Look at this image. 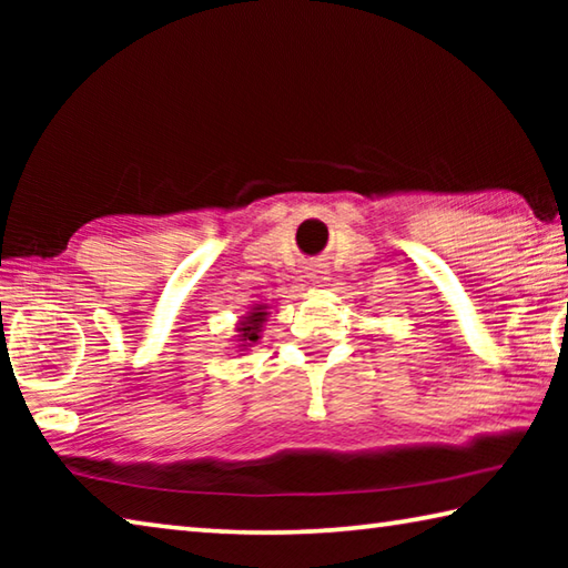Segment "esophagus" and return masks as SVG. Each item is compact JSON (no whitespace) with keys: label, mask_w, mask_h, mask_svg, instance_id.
Instances as JSON below:
<instances>
[{"label":"esophagus","mask_w":568,"mask_h":568,"mask_svg":"<svg viewBox=\"0 0 568 568\" xmlns=\"http://www.w3.org/2000/svg\"><path fill=\"white\" fill-rule=\"evenodd\" d=\"M325 273H328V271H325V265H311V267H307V277H313L315 283H325Z\"/></svg>","instance_id":"obj_1"}]
</instances>
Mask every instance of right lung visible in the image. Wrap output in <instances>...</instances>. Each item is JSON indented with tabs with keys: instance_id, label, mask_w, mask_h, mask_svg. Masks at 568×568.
Wrapping results in <instances>:
<instances>
[{
	"instance_id": "add662e5",
	"label": "right lung",
	"mask_w": 568,
	"mask_h": 568,
	"mask_svg": "<svg viewBox=\"0 0 568 568\" xmlns=\"http://www.w3.org/2000/svg\"><path fill=\"white\" fill-rule=\"evenodd\" d=\"M265 318V313H261V307H255V313H250L243 328H240V333H243V341H257V333H261V323Z\"/></svg>"
}]
</instances>
